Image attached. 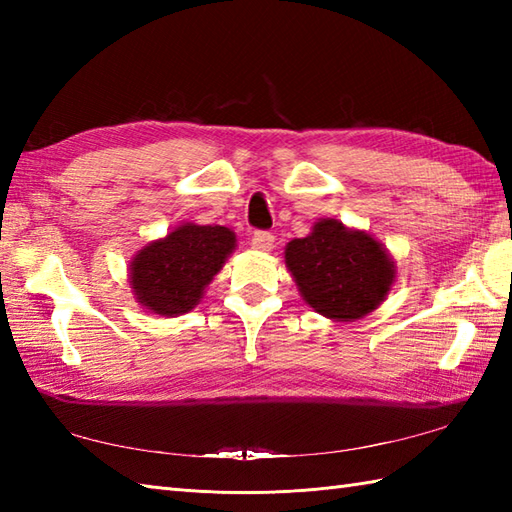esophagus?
I'll use <instances>...</instances> for the list:
<instances>
[{"instance_id": "esophagus-1", "label": "esophagus", "mask_w": 512, "mask_h": 512, "mask_svg": "<svg viewBox=\"0 0 512 512\" xmlns=\"http://www.w3.org/2000/svg\"><path fill=\"white\" fill-rule=\"evenodd\" d=\"M273 242H275V235L268 231H255L253 239H250V244H253V248L257 250H270L273 248Z\"/></svg>"}]
</instances>
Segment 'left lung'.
<instances>
[{"label":"left lung","mask_w":512,"mask_h":512,"mask_svg":"<svg viewBox=\"0 0 512 512\" xmlns=\"http://www.w3.org/2000/svg\"><path fill=\"white\" fill-rule=\"evenodd\" d=\"M286 266L303 301L332 321H356L385 301L396 266L383 244L339 220H319L286 246Z\"/></svg>","instance_id":"left-lung-1"}]
</instances>
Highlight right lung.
Returning a JSON list of instances; mask_svg holds the SVG:
<instances>
[{
  "mask_svg": "<svg viewBox=\"0 0 512 512\" xmlns=\"http://www.w3.org/2000/svg\"><path fill=\"white\" fill-rule=\"evenodd\" d=\"M235 244V233L226 226L180 224L167 237L140 248L129 264L136 301L160 317L187 314L198 306Z\"/></svg>",
  "mask_w": 512,
  "mask_h": 512,
  "instance_id": "1",
  "label": "right lung"
}]
</instances>
